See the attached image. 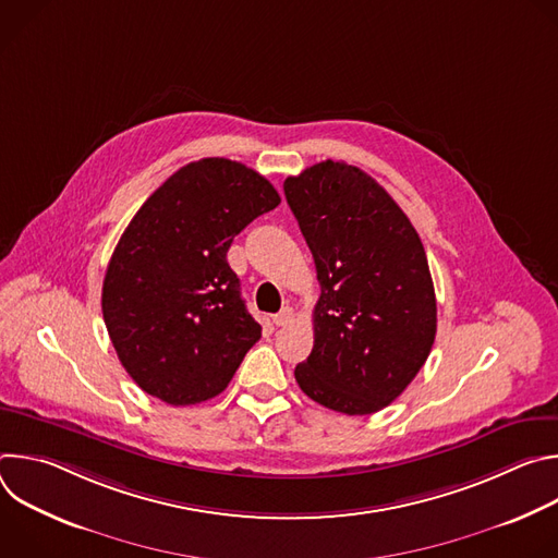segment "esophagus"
<instances>
[{
  "label": "esophagus",
  "mask_w": 558,
  "mask_h": 558,
  "mask_svg": "<svg viewBox=\"0 0 558 558\" xmlns=\"http://www.w3.org/2000/svg\"><path fill=\"white\" fill-rule=\"evenodd\" d=\"M293 323V308L291 306H282L276 315H274V325L276 327H287Z\"/></svg>",
  "instance_id": "34e87169"
}]
</instances>
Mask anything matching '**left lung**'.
Listing matches in <instances>:
<instances>
[{
    "label": "left lung",
    "instance_id": "8db88e82",
    "mask_svg": "<svg viewBox=\"0 0 558 558\" xmlns=\"http://www.w3.org/2000/svg\"><path fill=\"white\" fill-rule=\"evenodd\" d=\"M284 196L320 282L295 381L331 411L377 413L415 379L437 333L420 233L375 179L331 158L289 177Z\"/></svg>",
    "mask_w": 558,
    "mask_h": 558
}]
</instances>
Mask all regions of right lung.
Masks as SVG:
<instances>
[{
	"label": "right lung",
	"mask_w": 558,
	"mask_h": 558,
	"mask_svg": "<svg viewBox=\"0 0 558 558\" xmlns=\"http://www.w3.org/2000/svg\"><path fill=\"white\" fill-rule=\"evenodd\" d=\"M278 205L252 168L201 158L134 214L110 258L101 308L123 368L147 395L172 407L207 402L260 340L227 252Z\"/></svg>",
	"instance_id": "right-lung-1"
}]
</instances>
